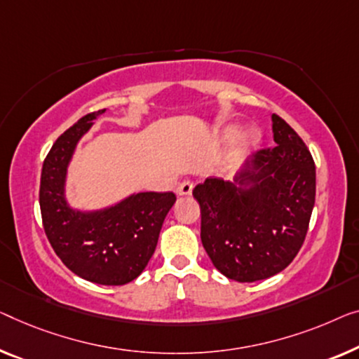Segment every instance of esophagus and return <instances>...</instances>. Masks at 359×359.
Instances as JSON below:
<instances>
[{
	"label": "esophagus",
	"mask_w": 359,
	"mask_h": 359,
	"mask_svg": "<svg viewBox=\"0 0 359 359\" xmlns=\"http://www.w3.org/2000/svg\"><path fill=\"white\" fill-rule=\"evenodd\" d=\"M191 190H194V184L190 180H184L177 187V195H190Z\"/></svg>",
	"instance_id": "34e87169"
}]
</instances>
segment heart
<instances>
[{
	"instance_id": "obj_1",
	"label": "heart",
	"mask_w": 359,
	"mask_h": 359,
	"mask_svg": "<svg viewBox=\"0 0 359 359\" xmlns=\"http://www.w3.org/2000/svg\"><path fill=\"white\" fill-rule=\"evenodd\" d=\"M235 133H237V128H231V130H229V135H235ZM248 140H250V142L256 140V135H255V133H250V135H248Z\"/></svg>"
}]
</instances>
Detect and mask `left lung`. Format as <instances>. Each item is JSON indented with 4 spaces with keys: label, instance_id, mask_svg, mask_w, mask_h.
Instances as JSON below:
<instances>
[{
    "label": "left lung",
    "instance_id": "obj_1",
    "mask_svg": "<svg viewBox=\"0 0 359 359\" xmlns=\"http://www.w3.org/2000/svg\"><path fill=\"white\" fill-rule=\"evenodd\" d=\"M276 145L253 153L235 187L206 179L194 189L201 243L217 271L256 282L285 269L306 237L316 198V165L298 133L272 114Z\"/></svg>",
    "mask_w": 359,
    "mask_h": 359
}]
</instances>
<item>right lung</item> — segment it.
<instances>
[{"instance_id":"right-lung-1","label":"right lung","mask_w":359,"mask_h":359,"mask_svg":"<svg viewBox=\"0 0 359 359\" xmlns=\"http://www.w3.org/2000/svg\"><path fill=\"white\" fill-rule=\"evenodd\" d=\"M104 111L90 112L57 137L43 161L40 211L53 250L74 274L100 285H124L147 267L175 195L145 191L95 212L69 208L64 198L67 164L80 137Z\"/></svg>"}]
</instances>
